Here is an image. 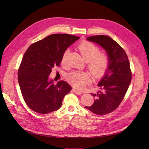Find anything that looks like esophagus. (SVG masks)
Instances as JSON below:
<instances>
[{
  "label": "esophagus",
  "mask_w": 149,
  "mask_h": 149,
  "mask_svg": "<svg viewBox=\"0 0 149 149\" xmlns=\"http://www.w3.org/2000/svg\"><path fill=\"white\" fill-rule=\"evenodd\" d=\"M72 91L75 93H76V94H77V95H81V94H82V92H81V91H77V90H76V89H72Z\"/></svg>",
  "instance_id": "esophagus-1"
}]
</instances>
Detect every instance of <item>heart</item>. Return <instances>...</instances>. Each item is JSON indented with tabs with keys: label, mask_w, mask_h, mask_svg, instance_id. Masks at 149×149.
Instances as JSON below:
<instances>
[{
	"label": "heart",
	"mask_w": 149,
	"mask_h": 149,
	"mask_svg": "<svg viewBox=\"0 0 149 149\" xmlns=\"http://www.w3.org/2000/svg\"><path fill=\"white\" fill-rule=\"evenodd\" d=\"M78 49L86 61L91 74L95 78L102 77L106 72L109 65V58L104 52L100 51L98 47L93 43L84 40L78 45ZM68 50H66L61 57V63L64 65ZM68 81L77 89H82L90 81L88 73L74 71L68 74Z\"/></svg>",
	"instance_id": "heart-1"
}]
</instances>
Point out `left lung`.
I'll return each instance as SVG.
<instances>
[{
  "label": "left lung",
  "mask_w": 149,
  "mask_h": 149,
  "mask_svg": "<svg viewBox=\"0 0 149 149\" xmlns=\"http://www.w3.org/2000/svg\"><path fill=\"white\" fill-rule=\"evenodd\" d=\"M87 40L102 46L109 58V68L98 84L100 91L91 93L94 103L85 106L93 113L104 115L114 111L126 95L132 80L130 63L123 48L109 36H94Z\"/></svg>",
  "instance_id": "left-lung-1"
}]
</instances>
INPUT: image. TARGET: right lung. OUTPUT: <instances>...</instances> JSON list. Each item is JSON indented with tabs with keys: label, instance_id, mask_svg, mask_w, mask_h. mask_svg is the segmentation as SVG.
Returning <instances> with one entry per match:
<instances>
[{
	"label": "right lung",
	"instance_id": "add662e5",
	"mask_svg": "<svg viewBox=\"0 0 149 149\" xmlns=\"http://www.w3.org/2000/svg\"><path fill=\"white\" fill-rule=\"evenodd\" d=\"M79 37L54 34L31 45L18 70L22 95L33 111L47 114L60 108L65 96L72 88L65 81L55 84L49 80L54 66H60L63 54Z\"/></svg>",
	"mask_w": 149,
	"mask_h": 149
}]
</instances>
